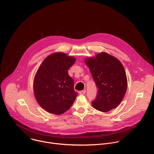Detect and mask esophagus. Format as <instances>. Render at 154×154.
Masks as SVG:
<instances>
[{
  "mask_svg": "<svg viewBox=\"0 0 154 154\" xmlns=\"http://www.w3.org/2000/svg\"><path fill=\"white\" fill-rule=\"evenodd\" d=\"M85 93H86V90H82V91H80L79 92V94L80 95H84L85 94Z\"/></svg>",
  "mask_w": 154,
  "mask_h": 154,
  "instance_id": "esophagus-1",
  "label": "esophagus"
}]
</instances>
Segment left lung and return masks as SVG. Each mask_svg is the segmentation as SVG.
<instances>
[{
	"instance_id": "1",
	"label": "left lung",
	"mask_w": 154,
	"mask_h": 154,
	"mask_svg": "<svg viewBox=\"0 0 154 154\" xmlns=\"http://www.w3.org/2000/svg\"><path fill=\"white\" fill-rule=\"evenodd\" d=\"M98 88L92 102L93 108L107 112L122 102L127 88V79L121 62L114 56L102 52L84 60Z\"/></svg>"
}]
</instances>
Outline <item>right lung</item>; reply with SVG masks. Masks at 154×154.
Here are the masks:
<instances>
[{
    "instance_id": "add662e5",
    "label": "right lung",
    "mask_w": 154,
    "mask_h": 154,
    "mask_svg": "<svg viewBox=\"0 0 154 154\" xmlns=\"http://www.w3.org/2000/svg\"><path fill=\"white\" fill-rule=\"evenodd\" d=\"M75 61L73 56L55 52L38 68L33 80V93L38 104L48 113L61 115L74 103L77 93L68 71Z\"/></svg>"
}]
</instances>
